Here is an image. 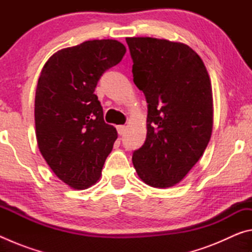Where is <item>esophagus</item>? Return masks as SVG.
I'll return each instance as SVG.
<instances>
[{
    "instance_id": "34e87169",
    "label": "esophagus",
    "mask_w": 252,
    "mask_h": 252,
    "mask_svg": "<svg viewBox=\"0 0 252 252\" xmlns=\"http://www.w3.org/2000/svg\"><path fill=\"white\" fill-rule=\"evenodd\" d=\"M117 130H118V133L120 134V135H122V134H125V132L126 130V126H117Z\"/></svg>"
}]
</instances>
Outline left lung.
<instances>
[{"mask_svg": "<svg viewBox=\"0 0 252 252\" xmlns=\"http://www.w3.org/2000/svg\"><path fill=\"white\" fill-rule=\"evenodd\" d=\"M133 82L148 103L147 138L132 162L143 182L169 188L192 169L211 138L213 109L201 58L180 42L126 37Z\"/></svg>", "mask_w": 252, "mask_h": 252, "instance_id": "1", "label": "left lung"}]
</instances>
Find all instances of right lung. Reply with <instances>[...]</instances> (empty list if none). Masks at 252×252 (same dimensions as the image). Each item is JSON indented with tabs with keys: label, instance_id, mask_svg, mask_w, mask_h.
Returning <instances> with one entry per match:
<instances>
[{
	"label": "right lung",
	"instance_id": "right-lung-1",
	"mask_svg": "<svg viewBox=\"0 0 252 252\" xmlns=\"http://www.w3.org/2000/svg\"><path fill=\"white\" fill-rule=\"evenodd\" d=\"M126 51L116 40L85 41L58 51L41 71L34 104L37 146L55 176L73 189L99 180L118 138L94 90Z\"/></svg>",
	"mask_w": 252,
	"mask_h": 252
}]
</instances>
